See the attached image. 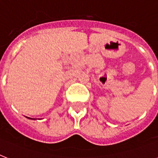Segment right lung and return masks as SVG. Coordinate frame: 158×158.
I'll use <instances>...</instances> for the list:
<instances>
[{
	"label": "right lung",
	"instance_id": "1",
	"mask_svg": "<svg viewBox=\"0 0 158 158\" xmlns=\"http://www.w3.org/2000/svg\"><path fill=\"white\" fill-rule=\"evenodd\" d=\"M27 118H28V119H31V120H36V119H32V118H29V117H27Z\"/></svg>",
	"mask_w": 158,
	"mask_h": 158
}]
</instances>
